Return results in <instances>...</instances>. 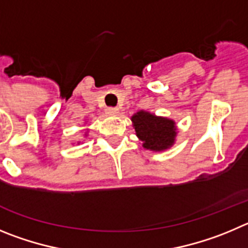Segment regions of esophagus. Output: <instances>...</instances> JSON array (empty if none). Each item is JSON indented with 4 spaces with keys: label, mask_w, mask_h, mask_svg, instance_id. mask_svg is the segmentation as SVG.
Here are the masks:
<instances>
[{
    "label": "esophagus",
    "mask_w": 248,
    "mask_h": 248,
    "mask_svg": "<svg viewBox=\"0 0 248 248\" xmlns=\"http://www.w3.org/2000/svg\"><path fill=\"white\" fill-rule=\"evenodd\" d=\"M106 113H108V115H117L119 113V108H106Z\"/></svg>",
    "instance_id": "esophagus-1"
}]
</instances>
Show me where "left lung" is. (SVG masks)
<instances>
[{"mask_svg":"<svg viewBox=\"0 0 248 248\" xmlns=\"http://www.w3.org/2000/svg\"><path fill=\"white\" fill-rule=\"evenodd\" d=\"M136 135L143 140V147L152 151H163L174 143L177 135L171 120L155 117L149 112L140 111L132 116Z\"/></svg>","mask_w":248,"mask_h":248,"instance_id":"left-lung-1","label":"left lung"}]
</instances>
